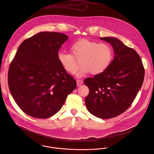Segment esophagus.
Here are the masks:
<instances>
[{"mask_svg": "<svg viewBox=\"0 0 154 154\" xmlns=\"http://www.w3.org/2000/svg\"><path fill=\"white\" fill-rule=\"evenodd\" d=\"M76 83H77V85L79 86L81 85H82L83 84V81L82 80H80V79H77L76 80Z\"/></svg>", "mask_w": 154, "mask_h": 154, "instance_id": "34e87169", "label": "esophagus"}]
</instances>
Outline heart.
Wrapping results in <instances>:
<instances>
[{"mask_svg": "<svg viewBox=\"0 0 154 154\" xmlns=\"http://www.w3.org/2000/svg\"><path fill=\"white\" fill-rule=\"evenodd\" d=\"M71 53L60 51L57 59L67 72L74 75L81 66L78 73L81 76L91 73L97 75L104 72L110 66L112 59V50L109 44L99 43L87 39H82L72 44Z\"/></svg>", "mask_w": 154, "mask_h": 154, "instance_id": "heart-1", "label": "heart"}]
</instances>
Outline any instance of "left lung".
Instances as JSON below:
<instances>
[{
  "mask_svg": "<svg viewBox=\"0 0 154 154\" xmlns=\"http://www.w3.org/2000/svg\"><path fill=\"white\" fill-rule=\"evenodd\" d=\"M100 38L112 45L115 56L104 72L84 80L89 90L85 101L91 114L109 119L122 114L132 105L143 84L145 69L134 49L116 38Z\"/></svg>",
  "mask_w": 154,
  "mask_h": 154,
  "instance_id": "obj_1",
  "label": "left lung"
}]
</instances>
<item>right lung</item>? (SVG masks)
Segmentation results:
<instances>
[{"instance_id":"add662e5","label":"right lung","mask_w":154,"mask_h":154,"mask_svg":"<svg viewBox=\"0 0 154 154\" xmlns=\"http://www.w3.org/2000/svg\"><path fill=\"white\" fill-rule=\"evenodd\" d=\"M67 39L62 33L40 32L18 47L9 66L8 81L15 101L25 114L37 119L54 115L76 87V81L57 59Z\"/></svg>"}]
</instances>
